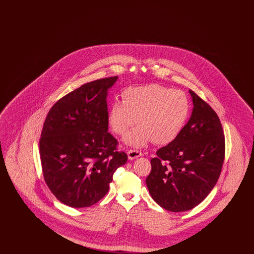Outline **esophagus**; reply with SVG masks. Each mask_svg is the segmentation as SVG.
Listing matches in <instances>:
<instances>
[{
	"instance_id": "obj_1",
	"label": "esophagus",
	"mask_w": 254,
	"mask_h": 254,
	"mask_svg": "<svg viewBox=\"0 0 254 254\" xmlns=\"http://www.w3.org/2000/svg\"><path fill=\"white\" fill-rule=\"evenodd\" d=\"M127 156H128L129 160H133V159L142 156V152L139 151V150H136V149H129L127 151Z\"/></svg>"
}]
</instances>
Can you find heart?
<instances>
[{
	"label": "heart",
	"instance_id": "heart-1",
	"mask_svg": "<svg viewBox=\"0 0 254 254\" xmlns=\"http://www.w3.org/2000/svg\"><path fill=\"white\" fill-rule=\"evenodd\" d=\"M189 113V98L181 90L160 85L131 86L122 92V103L110 106L109 126L123 135L136 119L139 127L125 137L127 144L142 146L151 140L155 145H166L178 136Z\"/></svg>",
	"mask_w": 254,
	"mask_h": 254
}]
</instances>
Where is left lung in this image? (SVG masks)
Here are the masks:
<instances>
[{
    "mask_svg": "<svg viewBox=\"0 0 254 254\" xmlns=\"http://www.w3.org/2000/svg\"><path fill=\"white\" fill-rule=\"evenodd\" d=\"M193 109L187 125L169 145L158 149L145 183L163 208L181 212L199 205L216 185L225 158L220 119L192 90Z\"/></svg>",
    "mask_w": 254,
    "mask_h": 254,
    "instance_id": "1",
    "label": "left lung"
}]
</instances>
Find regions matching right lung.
I'll return each instance as SVG.
<instances>
[{"label": "right lung", "instance_id": "add662e5", "mask_svg": "<svg viewBox=\"0 0 254 254\" xmlns=\"http://www.w3.org/2000/svg\"><path fill=\"white\" fill-rule=\"evenodd\" d=\"M117 79L81 85L56 102L45 120L39 143L43 174L64 205L96 204L108 193L115 170L127 161L108 132V90Z\"/></svg>", "mask_w": 254, "mask_h": 254}]
</instances>
